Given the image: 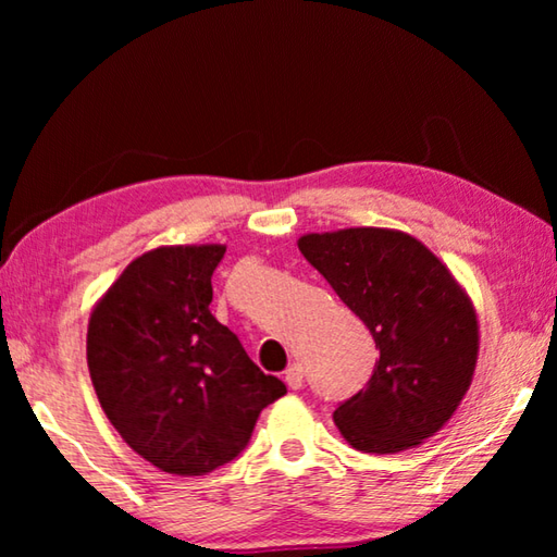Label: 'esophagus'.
I'll list each match as a JSON object with an SVG mask.
<instances>
[{
	"instance_id": "obj_1",
	"label": "esophagus",
	"mask_w": 557,
	"mask_h": 557,
	"mask_svg": "<svg viewBox=\"0 0 557 557\" xmlns=\"http://www.w3.org/2000/svg\"><path fill=\"white\" fill-rule=\"evenodd\" d=\"M285 383L289 391H299L301 383H305V373H301L299 366H292V369L285 373Z\"/></svg>"
}]
</instances>
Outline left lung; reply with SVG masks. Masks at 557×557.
Here are the masks:
<instances>
[{"label": "left lung", "instance_id": "8db88e82", "mask_svg": "<svg viewBox=\"0 0 557 557\" xmlns=\"http://www.w3.org/2000/svg\"><path fill=\"white\" fill-rule=\"evenodd\" d=\"M301 256L369 326L381 356L334 422L358 451L398 455L447 425L474 379V301L428 245L395 228L307 233Z\"/></svg>", "mask_w": 557, "mask_h": 557}]
</instances>
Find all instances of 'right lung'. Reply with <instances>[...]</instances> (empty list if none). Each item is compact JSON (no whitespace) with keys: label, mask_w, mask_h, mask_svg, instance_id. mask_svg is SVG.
<instances>
[{"label":"right lung","mask_w":557,"mask_h":557,"mask_svg":"<svg viewBox=\"0 0 557 557\" xmlns=\"http://www.w3.org/2000/svg\"><path fill=\"white\" fill-rule=\"evenodd\" d=\"M225 245H162L122 270L88 319L92 388L149 465L203 476L240 455L285 383L250 361L211 314Z\"/></svg>","instance_id":"1"}]
</instances>
